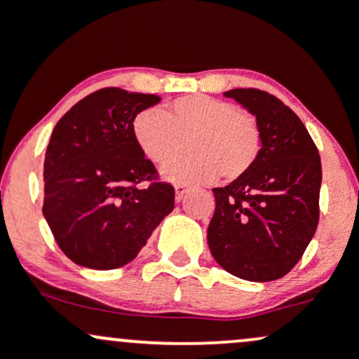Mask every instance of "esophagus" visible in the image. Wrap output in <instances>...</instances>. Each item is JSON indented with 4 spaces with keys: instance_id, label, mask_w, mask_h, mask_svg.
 <instances>
[{
    "instance_id": "34e87169",
    "label": "esophagus",
    "mask_w": 359,
    "mask_h": 359,
    "mask_svg": "<svg viewBox=\"0 0 359 359\" xmlns=\"http://www.w3.org/2000/svg\"><path fill=\"white\" fill-rule=\"evenodd\" d=\"M189 191H191V189L187 187V185H184V184H179V185H175V196H177V199H184L185 197V194H187Z\"/></svg>"
}]
</instances>
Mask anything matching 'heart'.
<instances>
[{"label":"heart","mask_w":359,"mask_h":359,"mask_svg":"<svg viewBox=\"0 0 359 359\" xmlns=\"http://www.w3.org/2000/svg\"><path fill=\"white\" fill-rule=\"evenodd\" d=\"M133 137L154 163L170 160L189 138L192 154L172 160L162 170L177 184H208L219 174L233 182L248 174L262 151L257 118L208 94L177 97L163 111H142L133 121Z\"/></svg>","instance_id":"heart-1"}]
</instances>
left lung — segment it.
I'll list each match as a JSON object with an SVG mask.
<instances>
[{
	"label": "left lung",
	"instance_id": "1",
	"mask_svg": "<svg viewBox=\"0 0 359 359\" xmlns=\"http://www.w3.org/2000/svg\"><path fill=\"white\" fill-rule=\"evenodd\" d=\"M224 96L257 116L262 151L245 177L212 189L209 250L234 277L271 282L297 265L317 229L320 156L300 118L273 94L248 88Z\"/></svg>",
	"mask_w": 359,
	"mask_h": 359
}]
</instances>
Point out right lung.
<instances>
[{
    "label": "right lung",
    "mask_w": 359,
    "mask_h": 359,
    "mask_svg": "<svg viewBox=\"0 0 359 359\" xmlns=\"http://www.w3.org/2000/svg\"><path fill=\"white\" fill-rule=\"evenodd\" d=\"M158 101L155 94L104 88L74 104L53 128L42 212L59 248L77 265H126L174 209V187L158 182L133 137L137 114ZM143 182L149 185L138 188Z\"/></svg>",
    "instance_id": "right-lung-1"
}]
</instances>
